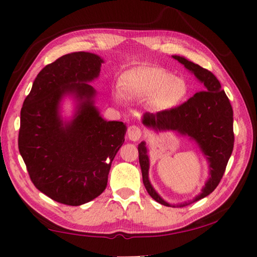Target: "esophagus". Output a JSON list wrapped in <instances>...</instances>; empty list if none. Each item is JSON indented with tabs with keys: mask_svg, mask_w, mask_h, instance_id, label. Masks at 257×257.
Returning <instances> with one entry per match:
<instances>
[{
	"mask_svg": "<svg viewBox=\"0 0 257 257\" xmlns=\"http://www.w3.org/2000/svg\"><path fill=\"white\" fill-rule=\"evenodd\" d=\"M127 135H128L129 141L137 142V141H139V138L142 137V130L138 127H136V125H130V127L128 128Z\"/></svg>",
	"mask_w": 257,
	"mask_h": 257,
	"instance_id": "obj_1",
	"label": "esophagus"
}]
</instances>
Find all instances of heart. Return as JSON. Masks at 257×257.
I'll list each match as a JSON object with an SVG mask.
<instances>
[{
	"label": "heart",
	"mask_w": 257,
	"mask_h": 257,
	"mask_svg": "<svg viewBox=\"0 0 257 257\" xmlns=\"http://www.w3.org/2000/svg\"><path fill=\"white\" fill-rule=\"evenodd\" d=\"M119 85L125 94L137 98L149 97V106L156 113L173 111L186 101L189 86L181 77L163 68L141 66L124 71ZM120 98V96H118Z\"/></svg>",
	"instance_id": "obj_1"
}]
</instances>
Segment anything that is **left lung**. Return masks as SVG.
Instances as JSON below:
<instances>
[{
  "label": "left lung",
  "mask_w": 257,
  "mask_h": 257,
  "mask_svg": "<svg viewBox=\"0 0 257 257\" xmlns=\"http://www.w3.org/2000/svg\"><path fill=\"white\" fill-rule=\"evenodd\" d=\"M195 78L203 84L188 101L173 111L165 113H145L142 122L156 134L175 133L177 136L188 137L201 151L208 168V177L201 193L191 201L170 204L161 196L150 180V149L146 142L138 145L139 164L143 182L150 196L164 206H187L206 197L216 188L222 178L233 150V111L229 98L221 88L220 81L211 71L187 60L184 56L172 55Z\"/></svg>",
  "instance_id": "obj_1"
}]
</instances>
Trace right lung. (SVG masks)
<instances>
[{
  "instance_id": "right-lung-1",
  "label": "right lung",
  "mask_w": 257,
  "mask_h": 257,
  "mask_svg": "<svg viewBox=\"0 0 257 257\" xmlns=\"http://www.w3.org/2000/svg\"><path fill=\"white\" fill-rule=\"evenodd\" d=\"M104 60L73 52L42 69L20 112L19 152L33 184L55 202L78 206L107 186L127 125L107 121L95 105ZM70 100V113L64 103Z\"/></svg>"
}]
</instances>
